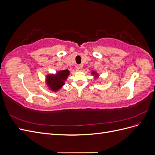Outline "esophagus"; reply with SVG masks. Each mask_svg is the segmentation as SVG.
Returning a JSON list of instances; mask_svg holds the SVG:
<instances>
[{
  "label": "esophagus",
  "mask_w": 155,
  "mask_h": 155,
  "mask_svg": "<svg viewBox=\"0 0 155 155\" xmlns=\"http://www.w3.org/2000/svg\"><path fill=\"white\" fill-rule=\"evenodd\" d=\"M76 68H77L78 70H79V71H80V70L82 69V65L81 64H79V65H78V66L76 67Z\"/></svg>",
  "instance_id": "34e87169"
}]
</instances>
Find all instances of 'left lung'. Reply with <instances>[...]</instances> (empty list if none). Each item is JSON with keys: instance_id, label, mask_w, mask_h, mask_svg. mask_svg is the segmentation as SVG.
Wrapping results in <instances>:
<instances>
[{"instance_id": "obj_1", "label": "left lung", "mask_w": 155, "mask_h": 155, "mask_svg": "<svg viewBox=\"0 0 155 155\" xmlns=\"http://www.w3.org/2000/svg\"><path fill=\"white\" fill-rule=\"evenodd\" d=\"M92 74H93V75H94L95 76V77H97L98 76V75H97V74L96 72H92Z\"/></svg>"}]
</instances>
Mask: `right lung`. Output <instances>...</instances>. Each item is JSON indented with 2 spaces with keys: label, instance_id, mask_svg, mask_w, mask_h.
Returning a JSON list of instances; mask_svg holds the SVG:
<instances>
[{
  "label": "right lung",
  "instance_id": "obj_1",
  "mask_svg": "<svg viewBox=\"0 0 155 155\" xmlns=\"http://www.w3.org/2000/svg\"><path fill=\"white\" fill-rule=\"evenodd\" d=\"M69 74L68 70H64L58 72L55 75H48L46 76V82L51 91H58L64 84V81L67 79Z\"/></svg>",
  "mask_w": 155,
  "mask_h": 155
}]
</instances>
